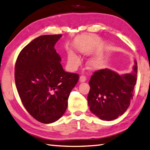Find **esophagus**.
<instances>
[{"label":"esophagus","instance_id":"esophagus-1","mask_svg":"<svg viewBox=\"0 0 150 150\" xmlns=\"http://www.w3.org/2000/svg\"><path fill=\"white\" fill-rule=\"evenodd\" d=\"M79 81H80L81 83H83V82L86 81V77L84 75H81L80 78H79Z\"/></svg>","mask_w":150,"mask_h":150}]
</instances>
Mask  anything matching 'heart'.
Instances as JSON below:
<instances>
[{
    "instance_id": "b5f03b06",
    "label": "heart",
    "mask_w": 150,
    "mask_h": 150,
    "mask_svg": "<svg viewBox=\"0 0 150 150\" xmlns=\"http://www.w3.org/2000/svg\"><path fill=\"white\" fill-rule=\"evenodd\" d=\"M68 62L72 67L77 66L80 64V59L73 51H69L68 53ZM104 61L101 58H95L88 62V67L92 69H98L102 67Z\"/></svg>"
}]
</instances>
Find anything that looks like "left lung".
Wrapping results in <instances>:
<instances>
[{"instance_id": "left-lung-1", "label": "left lung", "mask_w": 150, "mask_h": 150, "mask_svg": "<svg viewBox=\"0 0 150 150\" xmlns=\"http://www.w3.org/2000/svg\"><path fill=\"white\" fill-rule=\"evenodd\" d=\"M137 64L133 71L120 75L109 69L96 71L89 81L90 110L99 119L115 120L124 114L133 99L137 80Z\"/></svg>"}]
</instances>
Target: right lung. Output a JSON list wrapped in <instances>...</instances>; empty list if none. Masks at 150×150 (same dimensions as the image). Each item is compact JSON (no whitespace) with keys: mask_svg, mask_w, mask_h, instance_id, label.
<instances>
[{"mask_svg":"<svg viewBox=\"0 0 150 150\" xmlns=\"http://www.w3.org/2000/svg\"><path fill=\"white\" fill-rule=\"evenodd\" d=\"M62 34L43 35L23 48L15 66V81L21 100L28 113L43 124L60 119L67 107L77 73L66 72L54 45Z\"/></svg>","mask_w":150,"mask_h":150,"instance_id":"right-lung-1","label":"right lung"}]
</instances>
